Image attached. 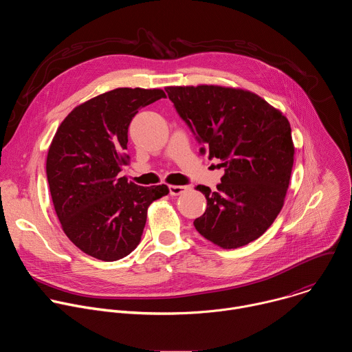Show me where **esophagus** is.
Masks as SVG:
<instances>
[{"label":"esophagus","mask_w":352,"mask_h":352,"mask_svg":"<svg viewBox=\"0 0 352 352\" xmlns=\"http://www.w3.org/2000/svg\"><path fill=\"white\" fill-rule=\"evenodd\" d=\"M188 189H189L188 186H182V185H170V195L179 196V195L185 193Z\"/></svg>","instance_id":"esophagus-1"}]
</instances>
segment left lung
<instances>
[{
    "mask_svg": "<svg viewBox=\"0 0 352 352\" xmlns=\"http://www.w3.org/2000/svg\"><path fill=\"white\" fill-rule=\"evenodd\" d=\"M168 98L188 124L200 155L220 159L224 175L206 196L197 232L223 249L258 239L283 209L295 147L285 116L258 94L217 85L167 86Z\"/></svg>",
    "mask_w": 352,
    "mask_h": 352,
    "instance_id": "8db88e82",
    "label": "left lung"
}]
</instances>
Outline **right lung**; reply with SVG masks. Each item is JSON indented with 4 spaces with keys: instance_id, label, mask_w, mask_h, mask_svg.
<instances>
[{
    "instance_id": "add662e5",
    "label": "right lung",
    "mask_w": 352,
    "mask_h": 352,
    "mask_svg": "<svg viewBox=\"0 0 352 352\" xmlns=\"http://www.w3.org/2000/svg\"><path fill=\"white\" fill-rule=\"evenodd\" d=\"M166 97L162 89L118 87L76 106L47 153V179L67 236L86 255L114 262L140 242L147 209L167 185L139 186L118 178L129 164L128 126L136 113Z\"/></svg>"
}]
</instances>
